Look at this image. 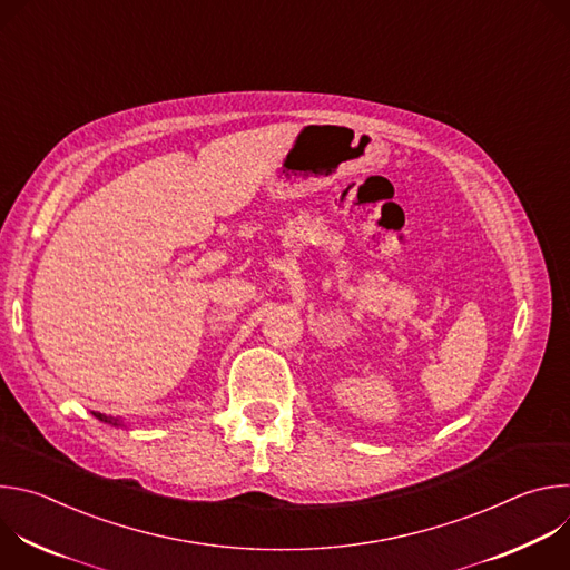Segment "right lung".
Segmentation results:
<instances>
[{
    "instance_id": "1",
    "label": "right lung",
    "mask_w": 570,
    "mask_h": 570,
    "mask_svg": "<svg viewBox=\"0 0 570 570\" xmlns=\"http://www.w3.org/2000/svg\"><path fill=\"white\" fill-rule=\"evenodd\" d=\"M95 417H99L101 422H108V424H112V426H121V422L119 420H112V417H106V415H101V413H95Z\"/></svg>"
}]
</instances>
